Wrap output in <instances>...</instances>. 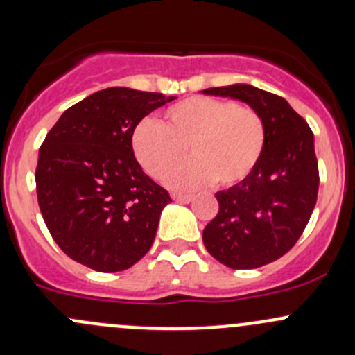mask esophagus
<instances>
[{"label":"esophagus","instance_id":"1","mask_svg":"<svg viewBox=\"0 0 355 355\" xmlns=\"http://www.w3.org/2000/svg\"><path fill=\"white\" fill-rule=\"evenodd\" d=\"M171 199L177 200V202H191L192 196L191 194H178V192H173V194H171Z\"/></svg>","mask_w":355,"mask_h":355}]
</instances>
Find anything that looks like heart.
<instances>
[{
	"instance_id": "b5f03b06",
	"label": "heart",
	"mask_w": 355,
	"mask_h": 355,
	"mask_svg": "<svg viewBox=\"0 0 355 355\" xmlns=\"http://www.w3.org/2000/svg\"><path fill=\"white\" fill-rule=\"evenodd\" d=\"M266 123L256 110L232 99L192 96L166 108L163 123L144 118L132 132V151L146 173L159 178L184 155L191 159L164 175L173 189L214 182L234 187L259 164L266 149Z\"/></svg>"
}]
</instances>
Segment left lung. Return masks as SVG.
<instances>
[{
	"label": "left lung",
	"instance_id": "left-lung-1",
	"mask_svg": "<svg viewBox=\"0 0 355 355\" xmlns=\"http://www.w3.org/2000/svg\"><path fill=\"white\" fill-rule=\"evenodd\" d=\"M202 92L247 103L263 116L268 132L256 170L216 192L220 209L204 228V245L234 270L264 266L295 245L316 206L320 171L313 130L284 98L263 89L235 84Z\"/></svg>",
	"mask_w": 355,
	"mask_h": 355
}]
</instances>
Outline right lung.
I'll list each match as a JSON object with an SVG mask.
<instances>
[{
    "mask_svg": "<svg viewBox=\"0 0 355 355\" xmlns=\"http://www.w3.org/2000/svg\"><path fill=\"white\" fill-rule=\"evenodd\" d=\"M173 96L108 87L70 106L39 148L35 189L60 249L77 263L114 273L155 242L166 189L142 171L132 132Z\"/></svg>",
    "mask_w": 355,
    "mask_h": 355,
    "instance_id": "add662e5",
    "label": "right lung"
}]
</instances>
